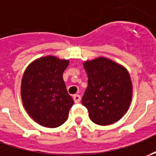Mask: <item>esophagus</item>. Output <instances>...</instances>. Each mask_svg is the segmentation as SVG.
<instances>
[{
  "label": "esophagus",
  "mask_w": 156,
  "mask_h": 156,
  "mask_svg": "<svg viewBox=\"0 0 156 156\" xmlns=\"http://www.w3.org/2000/svg\"><path fill=\"white\" fill-rule=\"evenodd\" d=\"M73 100L75 103H78L81 100V97L79 95H75V96H73Z\"/></svg>",
  "instance_id": "34e87169"
}]
</instances>
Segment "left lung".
<instances>
[{
	"instance_id": "obj_1",
	"label": "left lung",
	"mask_w": 156,
	"mask_h": 156,
	"mask_svg": "<svg viewBox=\"0 0 156 156\" xmlns=\"http://www.w3.org/2000/svg\"><path fill=\"white\" fill-rule=\"evenodd\" d=\"M83 67L88 87L82 103L90 119L100 126L117 122L131 104L132 83L129 73L123 66L104 57L87 60Z\"/></svg>"
}]
</instances>
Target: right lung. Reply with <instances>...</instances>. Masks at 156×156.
Here are the masks:
<instances>
[{
  "label": "right lung",
  "mask_w": 156,
  "mask_h": 156,
  "mask_svg": "<svg viewBox=\"0 0 156 156\" xmlns=\"http://www.w3.org/2000/svg\"><path fill=\"white\" fill-rule=\"evenodd\" d=\"M68 64L69 60L45 56L34 60L24 73L20 89L23 105L42 126L55 128L68 119L74 103L63 80Z\"/></svg>",
  "instance_id": "add662e5"
}]
</instances>
